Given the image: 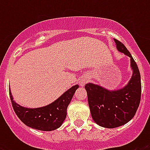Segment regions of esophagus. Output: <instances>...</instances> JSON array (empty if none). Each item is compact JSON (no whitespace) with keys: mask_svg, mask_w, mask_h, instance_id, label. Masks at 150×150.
Wrapping results in <instances>:
<instances>
[{"mask_svg":"<svg viewBox=\"0 0 150 150\" xmlns=\"http://www.w3.org/2000/svg\"><path fill=\"white\" fill-rule=\"evenodd\" d=\"M88 82V79H87L86 77H83L82 78V79H80L79 80V84L81 86H83L86 82Z\"/></svg>","mask_w":150,"mask_h":150,"instance_id":"obj_1","label":"esophagus"}]
</instances>
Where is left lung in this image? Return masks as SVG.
<instances>
[{"label": "left lung", "mask_w": 150, "mask_h": 150, "mask_svg": "<svg viewBox=\"0 0 150 150\" xmlns=\"http://www.w3.org/2000/svg\"><path fill=\"white\" fill-rule=\"evenodd\" d=\"M114 40L117 50L131 58L132 75L128 83L115 90L93 83L85 86L92 117L97 125L107 128L124 125L133 118L139 106L142 91L139 70L135 60L123 43Z\"/></svg>", "instance_id": "left-lung-1"}]
</instances>
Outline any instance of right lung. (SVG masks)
Segmentation results:
<instances>
[{"mask_svg":"<svg viewBox=\"0 0 150 150\" xmlns=\"http://www.w3.org/2000/svg\"><path fill=\"white\" fill-rule=\"evenodd\" d=\"M79 85L71 87L59 98L50 104L38 108H26L20 106L13 100L9 89L13 109L18 117L30 128L40 131H54L63 124L67 116V108Z\"/></svg>","mask_w":150,"mask_h":150,"instance_id":"add662e5","label":"right lung"}]
</instances>
